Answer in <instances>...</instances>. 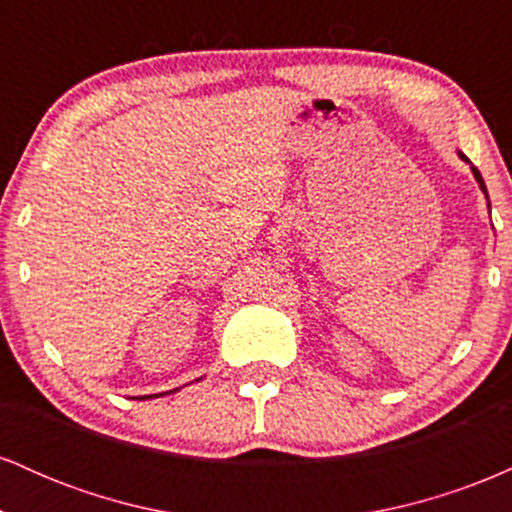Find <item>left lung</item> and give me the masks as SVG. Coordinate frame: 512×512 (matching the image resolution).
<instances>
[{"label": "left lung", "instance_id": "obj_1", "mask_svg": "<svg viewBox=\"0 0 512 512\" xmlns=\"http://www.w3.org/2000/svg\"><path fill=\"white\" fill-rule=\"evenodd\" d=\"M460 158H464V161H467V156H464V154H460ZM472 170H474V178H477V182H479V187L486 192V185H484V180H481V173H479L477 168H472ZM486 197H489V195H486ZM489 207H491V204H489Z\"/></svg>", "mask_w": 512, "mask_h": 512}]
</instances>
